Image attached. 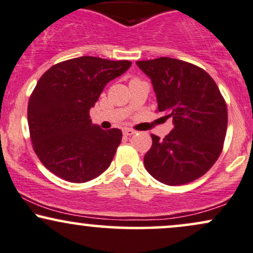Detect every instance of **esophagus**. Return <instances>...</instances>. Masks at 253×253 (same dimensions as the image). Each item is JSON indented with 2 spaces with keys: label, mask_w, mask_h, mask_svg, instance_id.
<instances>
[{
  "label": "esophagus",
  "mask_w": 253,
  "mask_h": 253,
  "mask_svg": "<svg viewBox=\"0 0 253 253\" xmlns=\"http://www.w3.org/2000/svg\"><path fill=\"white\" fill-rule=\"evenodd\" d=\"M133 134H135V130L134 129H130V128H125L124 129V135L130 136V135H133Z\"/></svg>",
  "instance_id": "obj_1"
}]
</instances>
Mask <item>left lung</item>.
Segmentation results:
<instances>
[{
  "label": "left lung",
  "mask_w": 253,
  "mask_h": 253,
  "mask_svg": "<svg viewBox=\"0 0 253 253\" xmlns=\"http://www.w3.org/2000/svg\"><path fill=\"white\" fill-rule=\"evenodd\" d=\"M136 65L151 79L158 111L174 125L164 139L151 135L146 169L169 186L196 180L217 161L226 135L227 107L217 84L200 67L172 57Z\"/></svg>",
  "instance_id": "1"
}]
</instances>
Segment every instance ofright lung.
Segmentation results:
<instances>
[{"label": "right lung", "mask_w": 253, "mask_h": 253, "mask_svg": "<svg viewBox=\"0 0 253 253\" xmlns=\"http://www.w3.org/2000/svg\"><path fill=\"white\" fill-rule=\"evenodd\" d=\"M130 65L81 56L56 63L40 78L28 102V126L45 169L71 182L89 181L108 169L123 133L93 125L89 109L106 84Z\"/></svg>", "instance_id": "add662e5"}]
</instances>
